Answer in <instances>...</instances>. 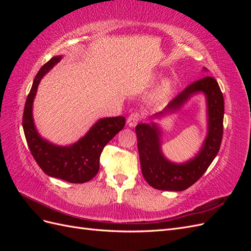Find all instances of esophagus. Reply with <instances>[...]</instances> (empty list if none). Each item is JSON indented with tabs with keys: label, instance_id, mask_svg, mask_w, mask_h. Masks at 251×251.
<instances>
[{
	"label": "esophagus",
	"instance_id": "esophagus-1",
	"mask_svg": "<svg viewBox=\"0 0 251 251\" xmlns=\"http://www.w3.org/2000/svg\"><path fill=\"white\" fill-rule=\"evenodd\" d=\"M140 121V115H139V113H137V112H134V113H132L130 116L127 117V119H126V124H127V126H131V127H133V126H135L136 125H137L138 123Z\"/></svg>",
	"mask_w": 251,
	"mask_h": 251
}]
</instances>
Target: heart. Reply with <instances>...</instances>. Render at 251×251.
<instances>
[{
  "instance_id": "1",
  "label": "heart",
  "mask_w": 251,
  "mask_h": 251,
  "mask_svg": "<svg viewBox=\"0 0 251 251\" xmlns=\"http://www.w3.org/2000/svg\"><path fill=\"white\" fill-rule=\"evenodd\" d=\"M174 90V80L170 77H166L161 80L157 88L155 89L154 93L151 96V100L153 102H161L168 98Z\"/></svg>"
}]
</instances>
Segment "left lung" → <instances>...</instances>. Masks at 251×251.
<instances>
[{
    "mask_svg": "<svg viewBox=\"0 0 251 251\" xmlns=\"http://www.w3.org/2000/svg\"><path fill=\"white\" fill-rule=\"evenodd\" d=\"M203 70L207 71L206 68ZM199 93L204 94L206 101L207 134L198 153L186 162H172L164 156L161 150V130L154 121L139 124L135 127L142 175L151 187L159 191L181 192L192 186L206 172L221 147L224 98L214 77L205 76L193 82L153 118L178 112Z\"/></svg>",
    "mask_w": 251,
    "mask_h": 251,
    "instance_id": "1",
    "label": "left lung"
}]
</instances>
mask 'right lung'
I'll use <instances>...</instances> for the list:
<instances>
[{
	"label": "right lung",
	"mask_w": 251,
	"mask_h": 251,
	"mask_svg": "<svg viewBox=\"0 0 251 251\" xmlns=\"http://www.w3.org/2000/svg\"><path fill=\"white\" fill-rule=\"evenodd\" d=\"M62 55L53 56L37 72L27 96L23 128L30 151L45 174L70 183H85L100 171V158L103 148L126 125L124 116L98 119L87 134L70 146H57L43 138L33 120V101L42 78L60 62Z\"/></svg>",
	"instance_id": "add662e5"
}]
</instances>
